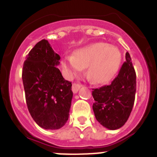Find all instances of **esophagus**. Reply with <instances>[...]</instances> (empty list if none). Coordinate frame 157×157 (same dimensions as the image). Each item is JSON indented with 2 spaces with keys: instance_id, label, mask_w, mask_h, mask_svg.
Instances as JSON below:
<instances>
[{
  "instance_id": "1",
  "label": "esophagus",
  "mask_w": 157,
  "mask_h": 157,
  "mask_svg": "<svg viewBox=\"0 0 157 157\" xmlns=\"http://www.w3.org/2000/svg\"><path fill=\"white\" fill-rule=\"evenodd\" d=\"M82 85L80 84H77V83H73V85H72V91L74 94H77L78 91L79 90V89L81 88Z\"/></svg>"
}]
</instances>
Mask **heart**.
Masks as SVG:
<instances>
[{
	"mask_svg": "<svg viewBox=\"0 0 157 157\" xmlns=\"http://www.w3.org/2000/svg\"><path fill=\"white\" fill-rule=\"evenodd\" d=\"M121 60V52L117 47L98 42L78 49L72 56H65L62 66L70 76L87 67V75L94 82L105 83L117 74Z\"/></svg>",
	"mask_w": 157,
	"mask_h": 157,
	"instance_id": "b5f03b06",
	"label": "heart"
}]
</instances>
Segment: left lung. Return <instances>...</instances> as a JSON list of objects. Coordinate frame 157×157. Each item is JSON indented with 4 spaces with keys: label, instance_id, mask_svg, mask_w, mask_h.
<instances>
[{
    "label": "left lung",
    "instance_id": "1",
    "mask_svg": "<svg viewBox=\"0 0 157 157\" xmlns=\"http://www.w3.org/2000/svg\"><path fill=\"white\" fill-rule=\"evenodd\" d=\"M135 93L136 73L130 54L127 52L126 62L110 85L93 90V110L97 120L112 130L123 127L132 111Z\"/></svg>",
    "mask_w": 157,
    "mask_h": 157
}]
</instances>
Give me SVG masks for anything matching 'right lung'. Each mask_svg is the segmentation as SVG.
Instances as JSON below:
<instances>
[{
    "instance_id": "1",
    "label": "right lung",
    "mask_w": 157,
    "mask_h": 157,
    "mask_svg": "<svg viewBox=\"0 0 157 157\" xmlns=\"http://www.w3.org/2000/svg\"><path fill=\"white\" fill-rule=\"evenodd\" d=\"M60 56L45 39L37 42L23 63V78L26 101L30 116L45 130H58L69 118L73 93L56 67Z\"/></svg>"
}]
</instances>
